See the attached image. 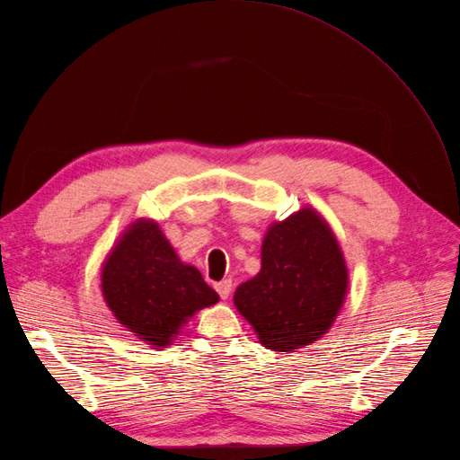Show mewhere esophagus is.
<instances>
[{"label": "esophagus", "mask_w": 460, "mask_h": 460, "mask_svg": "<svg viewBox=\"0 0 460 460\" xmlns=\"http://www.w3.org/2000/svg\"><path fill=\"white\" fill-rule=\"evenodd\" d=\"M215 289L221 295V299H228L230 293H232V280H221L215 284Z\"/></svg>", "instance_id": "obj_1"}]
</instances>
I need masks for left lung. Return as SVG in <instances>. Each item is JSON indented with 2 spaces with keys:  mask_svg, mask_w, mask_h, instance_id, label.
Wrapping results in <instances>:
<instances>
[{
  "mask_svg": "<svg viewBox=\"0 0 460 460\" xmlns=\"http://www.w3.org/2000/svg\"><path fill=\"white\" fill-rule=\"evenodd\" d=\"M347 288L336 234L315 208L305 206L267 228L260 273L237 286L234 305L265 349L295 353L331 331Z\"/></svg>",
  "mask_w": 460,
  "mask_h": 460,
  "instance_id": "8db88e82",
  "label": "left lung"
}]
</instances>
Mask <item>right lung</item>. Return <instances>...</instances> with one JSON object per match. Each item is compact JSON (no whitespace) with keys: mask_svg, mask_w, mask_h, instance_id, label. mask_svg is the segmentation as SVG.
Here are the masks:
<instances>
[{"mask_svg":"<svg viewBox=\"0 0 460 460\" xmlns=\"http://www.w3.org/2000/svg\"><path fill=\"white\" fill-rule=\"evenodd\" d=\"M100 289L120 325L154 349L171 345L199 310L219 303L217 291L180 260L150 217L120 234L102 263Z\"/></svg>","mask_w":460,"mask_h":460,"instance_id":"add662e5","label":"right lung"}]
</instances>
